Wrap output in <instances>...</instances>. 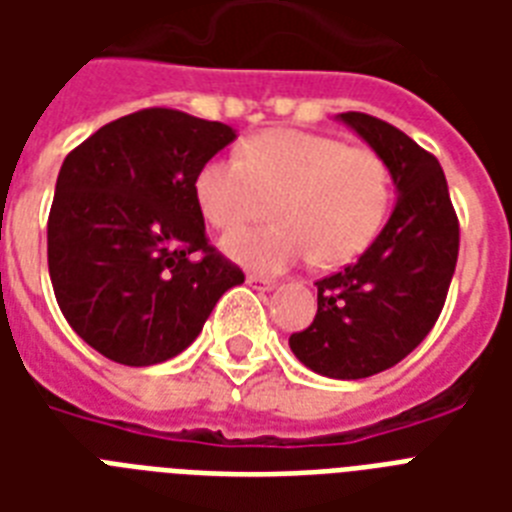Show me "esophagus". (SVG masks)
Instances as JSON below:
<instances>
[{"mask_svg":"<svg viewBox=\"0 0 512 512\" xmlns=\"http://www.w3.org/2000/svg\"><path fill=\"white\" fill-rule=\"evenodd\" d=\"M247 284H249V287H255V289H273V287H276V281L263 279V276H255V273H249Z\"/></svg>","mask_w":512,"mask_h":512,"instance_id":"esophagus-1","label":"esophagus"}]
</instances>
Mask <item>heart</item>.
I'll return each mask as SVG.
<instances>
[{"mask_svg":"<svg viewBox=\"0 0 512 512\" xmlns=\"http://www.w3.org/2000/svg\"><path fill=\"white\" fill-rule=\"evenodd\" d=\"M196 204L217 231H236L276 199L271 231L233 233L225 252L260 271H281L316 257L348 263L380 233L393 180L385 159L332 135L268 130L241 143L239 154L212 156L196 172Z\"/></svg>","mask_w":512,"mask_h":512,"instance_id":"obj_1","label":"heart"}]
</instances>
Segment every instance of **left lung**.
Returning a JSON list of instances; mask_svg holds the SVG:
<instances>
[{"label":"left lung","mask_w":512,"mask_h":512,"mask_svg":"<svg viewBox=\"0 0 512 512\" xmlns=\"http://www.w3.org/2000/svg\"><path fill=\"white\" fill-rule=\"evenodd\" d=\"M385 159L398 199L372 247L316 281L319 311L289 348L308 369L361 380L396 366L441 316L460 252V220L433 154L377 116L340 114Z\"/></svg>","instance_id":"1"}]
</instances>
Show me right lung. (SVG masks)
Wrapping results in <instances>:
<instances>
[{"instance_id":"right-lung-1","label":"right lung","mask_w":512,"mask_h":512,"mask_svg":"<svg viewBox=\"0 0 512 512\" xmlns=\"http://www.w3.org/2000/svg\"><path fill=\"white\" fill-rule=\"evenodd\" d=\"M236 138L228 124L143 108L66 156L47 220V265L76 335L124 366H151L196 340L244 281L217 252L196 172Z\"/></svg>"}]
</instances>
